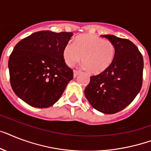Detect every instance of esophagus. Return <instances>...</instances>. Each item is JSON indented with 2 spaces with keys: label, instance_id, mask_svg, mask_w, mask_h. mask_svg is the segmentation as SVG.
<instances>
[{
  "label": "esophagus",
  "instance_id": "esophagus-1",
  "mask_svg": "<svg viewBox=\"0 0 151 151\" xmlns=\"http://www.w3.org/2000/svg\"><path fill=\"white\" fill-rule=\"evenodd\" d=\"M79 74V71L78 70H73V78H76L77 76Z\"/></svg>",
  "mask_w": 151,
  "mask_h": 151
}]
</instances>
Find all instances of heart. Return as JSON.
Segmentation results:
<instances>
[{"instance_id":"obj_1","label":"heart","mask_w":151,"mask_h":151,"mask_svg":"<svg viewBox=\"0 0 151 151\" xmlns=\"http://www.w3.org/2000/svg\"><path fill=\"white\" fill-rule=\"evenodd\" d=\"M116 55V49L109 40L92 35H80L72 44H67L63 57L67 66L73 67L81 60L89 73L100 74L107 70Z\"/></svg>"}]
</instances>
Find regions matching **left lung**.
Listing matches in <instances>:
<instances>
[{
  "label": "left lung",
  "instance_id": "left-lung-1",
  "mask_svg": "<svg viewBox=\"0 0 151 151\" xmlns=\"http://www.w3.org/2000/svg\"><path fill=\"white\" fill-rule=\"evenodd\" d=\"M101 36L113 43L115 58L107 70L91 77L84 95L94 109L114 114L128 106L141 89L143 59L137 46L129 40L112 35Z\"/></svg>",
  "mask_w": 151,
  "mask_h": 151
}]
</instances>
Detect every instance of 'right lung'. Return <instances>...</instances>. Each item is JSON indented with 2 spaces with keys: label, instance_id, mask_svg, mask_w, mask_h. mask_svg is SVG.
Wrapping results in <instances>:
<instances>
[{
  "label": "right lung",
  "instance_id": "obj_1",
  "mask_svg": "<svg viewBox=\"0 0 151 151\" xmlns=\"http://www.w3.org/2000/svg\"><path fill=\"white\" fill-rule=\"evenodd\" d=\"M72 32L40 31L18 42L8 60L14 92L32 107L48 108L58 101L70 80L63 51Z\"/></svg>",
  "mask_w": 151,
  "mask_h": 151
}]
</instances>
